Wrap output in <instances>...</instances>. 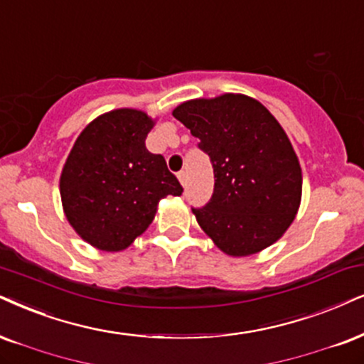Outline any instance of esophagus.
<instances>
[{"mask_svg":"<svg viewBox=\"0 0 364 364\" xmlns=\"http://www.w3.org/2000/svg\"><path fill=\"white\" fill-rule=\"evenodd\" d=\"M178 179H179V183H181L183 186H186V183H188V174H186V171H179V173H178Z\"/></svg>","mask_w":364,"mask_h":364,"instance_id":"obj_1","label":"esophagus"}]
</instances>
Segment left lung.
<instances>
[{
    "mask_svg": "<svg viewBox=\"0 0 364 364\" xmlns=\"http://www.w3.org/2000/svg\"><path fill=\"white\" fill-rule=\"evenodd\" d=\"M173 116L213 164V196L193 208L206 235L230 257L259 254L277 242L302 198L301 164L277 119L243 94L186 100Z\"/></svg>",
    "mask_w": 364,
    "mask_h": 364,
    "instance_id": "left-lung-1",
    "label": "left lung"
}]
</instances>
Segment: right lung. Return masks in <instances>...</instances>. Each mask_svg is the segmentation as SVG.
<instances>
[{"mask_svg": "<svg viewBox=\"0 0 364 364\" xmlns=\"http://www.w3.org/2000/svg\"><path fill=\"white\" fill-rule=\"evenodd\" d=\"M154 124L144 110H109L87 124L63 164V213L99 250L127 248L153 223L159 200L183 193L163 156L146 149Z\"/></svg>", "mask_w": 364, "mask_h": 364, "instance_id": "1", "label": "right lung"}]
</instances>
